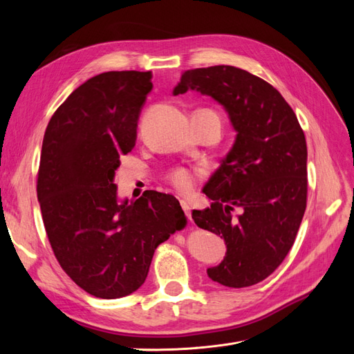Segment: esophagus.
Wrapping results in <instances>:
<instances>
[{"label":"esophagus","mask_w":354,"mask_h":354,"mask_svg":"<svg viewBox=\"0 0 354 354\" xmlns=\"http://www.w3.org/2000/svg\"><path fill=\"white\" fill-rule=\"evenodd\" d=\"M180 205H181V208H183V211H185V214L187 216V218L192 221V214H190V205H189V203H187L186 201H181Z\"/></svg>","instance_id":"1"}]
</instances>
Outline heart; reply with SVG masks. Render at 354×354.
Wrapping results in <instances>:
<instances>
[{
    "instance_id": "obj_1",
    "label": "heart",
    "mask_w": 354,
    "mask_h": 354,
    "mask_svg": "<svg viewBox=\"0 0 354 354\" xmlns=\"http://www.w3.org/2000/svg\"><path fill=\"white\" fill-rule=\"evenodd\" d=\"M209 112H212V111H209ZM165 178L171 186L180 192V194H190V192L195 189L196 181H198V176L195 171H192L185 167H177V168L169 169Z\"/></svg>"
}]
</instances>
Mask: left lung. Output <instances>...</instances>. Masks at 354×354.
<instances>
[{"instance_id":"obj_1","label":"left lung","mask_w":354,"mask_h":354,"mask_svg":"<svg viewBox=\"0 0 354 354\" xmlns=\"http://www.w3.org/2000/svg\"><path fill=\"white\" fill-rule=\"evenodd\" d=\"M196 90L229 112L238 131L230 152L203 187L211 201L194 209L203 230L224 238V260L207 270L214 282L245 288L270 276L292 248L307 205V145L282 94L234 66L185 71L174 94ZM241 212L234 216L232 211Z\"/></svg>"}]
</instances>
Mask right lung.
Masks as SVG:
<instances>
[{
    "mask_svg": "<svg viewBox=\"0 0 354 354\" xmlns=\"http://www.w3.org/2000/svg\"><path fill=\"white\" fill-rule=\"evenodd\" d=\"M152 73L104 72L53 113L42 140L37 194L47 238L71 279L97 298H121L146 281L158 245L187 218L168 194L118 203L115 171L131 152Z\"/></svg>",
    "mask_w": 354,
    "mask_h": 354,
    "instance_id": "right-lung-1",
    "label": "right lung"
}]
</instances>
